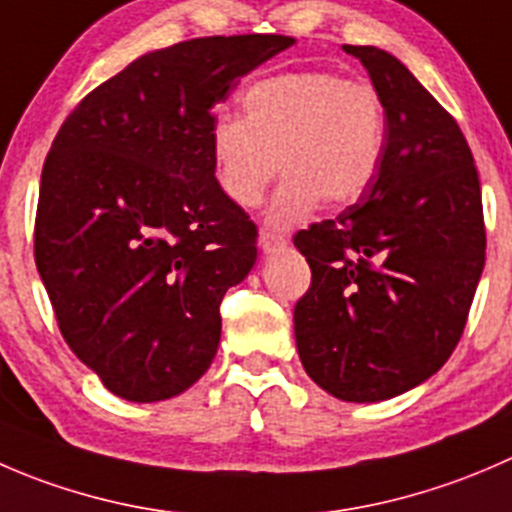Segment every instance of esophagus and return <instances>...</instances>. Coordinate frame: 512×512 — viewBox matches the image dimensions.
Segmentation results:
<instances>
[{
  "label": "esophagus",
  "instance_id": "1",
  "mask_svg": "<svg viewBox=\"0 0 512 512\" xmlns=\"http://www.w3.org/2000/svg\"><path fill=\"white\" fill-rule=\"evenodd\" d=\"M286 244V236L276 234V231H261V236H258V246H261L263 254H273V251L286 249Z\"/></svg>",
  "mask_w": 512,
  "mask_h": 512
}]
</instances>
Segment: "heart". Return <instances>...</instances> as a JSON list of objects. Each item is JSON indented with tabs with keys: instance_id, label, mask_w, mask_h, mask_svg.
<instances>
[{
	"instance_id": "b5f03b06",
	"label": "heart",
	"mask_w": 512,
	"mask_h": 512,
	"mask_svg": "<svg viewBox=\"0 0 512 512\" xmlns=\"http://www.w3.org/2000/svg\"><path fill=\"white\" fill-rule=\"evenodd\" d=\"M386 144V109L368 82L333 72H286L241 94V119L211 121L209 151L226 199L261 204L268 184L286 174L268 224L288 229L326 204L346 206L373 184Z\"/></svg>"
}]
</instances>
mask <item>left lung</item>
I'll return each instance as SVG.
<instances>
[{
	"instance_id": "8db88e82",
	"label": "left lung",
	"mask_w": 512,
	"mask_h": 512,
	"mask_svg": "<svg viewBox=\"0 0 512 512\" xmlns=\"http://www.w3.org/2000/svg\"><path fill=\"white\" fill-rule=\"evenodd\" d=\"M361 59L386 109L373 184L336 219L293 236L311 288L293 308L308 376L351 403L421 386L463 336L485 266L478 169L453 116L393 54Z\"/></svg>"
}]
</instances>
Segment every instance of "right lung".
I'll return each instance as SVG.
<instances>
[{
    "label": "right lung",
    "mask_w": 512,
    "mask_h": 512,
    "mask_svg": "<svg viewBox=\"0 0 512 512\" xmlns=\"http://www.w3.org/2000/svg\"><path fill=\"white\" fill-rule=\"evenodd\" d=\"M293 44L281 34L156 49L67 116L39 186L34 258L59 331L114 396L174 398L221 341V298L256 263V226L214 176V109Z\"/></svg>",
    "instance_id": "1"
}]
</instances>
